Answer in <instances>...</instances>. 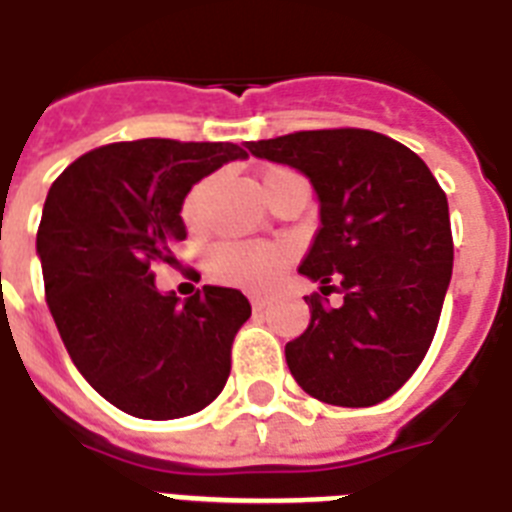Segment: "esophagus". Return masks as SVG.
<instances>
[{
  "label": "esophagus",
  "instance_id": "esophagus-1",
  "mask_svg": "<svg viewBox=\"0 0 512 512\" xmlns=\"http://www.w3.org/2000/svg\"><path fill=\"white\" fill-rule=\"evenodd\" d=\"M270 302H273V299H270L268 294H255V297H252V307H255V313H263V310H268Z\"/></svg>",
  "mask_w": 512,
  "mask_h": 512
}]
</instances>
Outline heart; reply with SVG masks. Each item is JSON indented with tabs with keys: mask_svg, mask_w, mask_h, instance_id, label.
I'll use <instances>...</instances> for the list:
<instances>
[{
	"mask_svg": "<svg viewBox=\"0 0 512 512\" xmlns=\"http://www.w3.org/2000/svg\"><path fill=\"white\" fill-rule=\"evenodd\" d=\"M289 170H268L263 176V186L268 178ZM213 191V178H205L189 189L181 205V215L189 226H199L205 215V205ZM286 263V249L281 244H223L213 252V276L228 284L263 286L278 276V270Z\"/></svg>",
	"mask_w": 512,
	"mask_h": 512,
	"instance_id": "obj_1",
	"label": "heart"
}]
</instances>
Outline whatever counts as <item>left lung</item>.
<instances>
[{
    "instance_id": "8db88e82",
    "label": "left lung",
    "mask_w": 512,
    "mask_h": 512,
    "mask_svg": "<svg viewBox=\"0 0 512 512\" xmlns=\"http://www.w3.org/2000/svg\"><path fill=\"white\" fill-rule=\"evenodd\" d=\"M260 160L305 173L321 228L299 273L310 326L286 344L294 381L315 400L368 407L392 397L421 365L452 278L447 194L400 141L365 128L297 131L252 141ZM336 288L343 305L328 308Z\"/></svg>"
}]
</instances>
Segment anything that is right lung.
<instances>
[{"label":"right lung","instance_id":"add662e5","mask_svg":"<svg viewBox=\"0 0 512 512\" xmlns=\"http://www.w3.org/2000/svg\"><path fill=\"white\" fill-rule=\"evenodd\" d=\"M231 160L247 152L228 141H118L49 189L36 234L49 313L81 376L123 413L184 418L226 386L247 297L202 286L181 302L157 292L155 265L176 263L191 186Z\"/></svg>","mask_w":512,"mask_h":512}]
</instances>
